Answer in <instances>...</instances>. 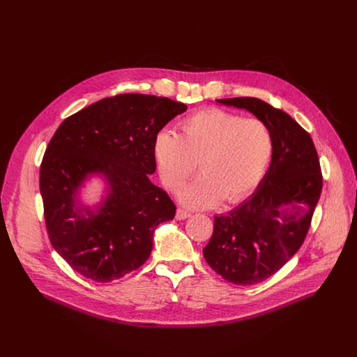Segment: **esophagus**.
I'll return each mask as SVG.
<instances>
[{"label": "esophagus", "instance_id": "esophagus-1", "mask_svg": "<svg viewBox=\"0 0 357 357\" xmlns=\"http://www.w3.org/2000/svg\"><path fill=\"white\" fill-rule=\"evenodd\" d=\"M190 215L192 214H190L189 211H186V210H183V208H178V210H176V218H178L179 220H183V219L189 218Z\"/></svg>", "mask_w": 357, "mask_h": 357}]
</instances>
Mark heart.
<instances>
[{"instance_id": "b5f03b06", "label": "heart", "mask_w": 357, "mask_h": 357, "mask_svg": "<svg viewBox=\"0 0 357 357\" xmlns=\"http://www.w3.org/2000/svg\"><path fill=\"white\" fill-rule=\"evenodd\" d=\"M181 134L161 130L153 154L165 186L178 189L200 164V174L179 190L192 208H211L222 200L236 203L266 175L275 153L269 126L259 119L208 107L185 117Z\"/></svg>"}]
</instances>
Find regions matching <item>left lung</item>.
Here are the masks:
<instances>
[{
	"label": "left lung",
	"mask_w": 357,
	"mask_h": 357,
	"mask_svg": "<svg viewBox=\"0 0 357 357\" xmlns=\"http://www.w3.org/2000/svg\"><path fill=\"white\" fill-rule=\"evenodd\" d=\"M216 102L251 112L275 138L269 169L250 199L214 218L203 250L207 264L229 283H261L279 272L301 248L323 188L310 135L285 112L257 98Z\"/></svg>",
	"instance_id": "8db88e82"
}]
</instances>
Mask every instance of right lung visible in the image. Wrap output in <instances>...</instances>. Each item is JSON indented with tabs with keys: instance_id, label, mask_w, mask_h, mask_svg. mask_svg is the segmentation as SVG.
<instances>
[{
	"instance_id": "1",
	"label": "right lung",
	"mask_w": 357,
	"mask_h": 357,
	"mask_svg": "<svg viewBox=\"0 0 357 357\" xmlns=\"http://www.w3.org/2000/svg\"><path fill=\"white\" fill-rule=\"evenodd\" d=\"M188 106L168 98L121 93L68 117L40 167V192L52 247L73 271L110 283L137 271L150 257L155 227L175 216L167 192L153 185V141ZM91 173L109 190L93 213L76 199Z\"/></svg>"
}]
</instances>
